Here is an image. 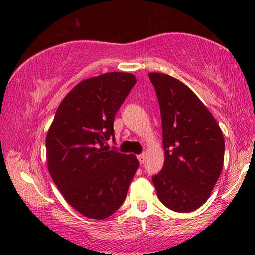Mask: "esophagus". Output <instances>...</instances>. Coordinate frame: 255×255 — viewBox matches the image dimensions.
Listing matches in <instances>:
<instances>
[{
    "label": "esophagus",
    "mask_w": 255,
    "mask_h": 255,
    "mask_svg": "<svg viewBox=\"0 0 255 255\" xmlns=\"http://www.w3.org/2000/svg\"><path fill=\"white\" fill-rule=\"evenodd\" d=\"M138 161L140 164H143L145 162V153H142V154L138 155Z\"/></svg>",
    "instance_id": "1"
}]
</instances>
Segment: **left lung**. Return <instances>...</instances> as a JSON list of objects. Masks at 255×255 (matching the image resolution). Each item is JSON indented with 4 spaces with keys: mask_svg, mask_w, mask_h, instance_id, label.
<instances>
[{
    "mask_svg": "<svg viewBox=\"0 0 255 255\" xmlns=\"http://www.w3.org/2000/svg\"><path fill=\"white\" fill-rule=\"evenodd\" d=\"M159 101L164 164L152 177L157 197L172 211L192 212L209 199L225 155L221 129L200 99L173 77L149 72Z\"/></svg>",
    "mask_w": 255,
    "mask_h": 255,
    "instance_id": "1",
    "label": "left lung"
}]
</instances>
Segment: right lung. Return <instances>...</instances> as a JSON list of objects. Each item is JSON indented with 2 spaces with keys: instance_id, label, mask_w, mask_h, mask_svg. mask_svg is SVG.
<instances>
[{
  "instance_id": "right-lung-1",
  "label": "right lung",
  "mask_w": 255,
  "mask_h": 255,
  "mask_svg": "<svg viewBox=\"0 0 255 255\" xmlns=\"http://www.w3.org/2000/svg\"><path fill=\"white\" fill-rule=\"evenodd\" d=\"M137 83L127 72L85 79L60 103L46 136L47 168L72 208L92 219L118 210L138 169L137 157L106 142L115 138L113 121Z\"/></svg>"
}]
</instances>
